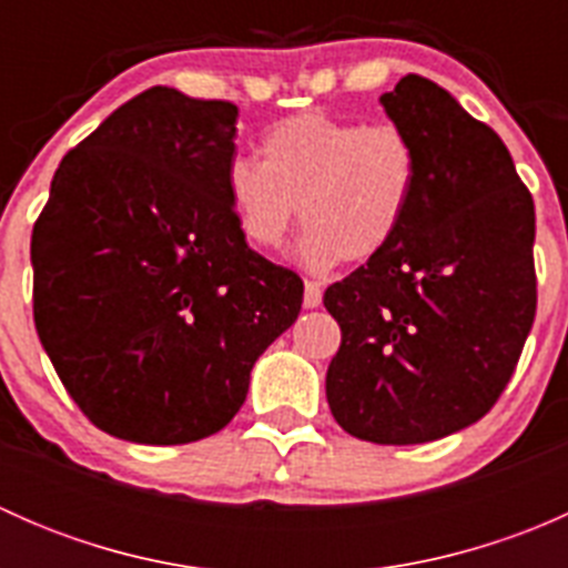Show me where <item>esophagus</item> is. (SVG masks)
Here are the masks:
<instances>
[{
  "label": "esophagus",
  "mask_w": 568,
  "mask_h": 568,
  "mask_svg": "<svg viewBox=\"0 0 568 568\" xmlns=\"http://www.w3.org/2000/svg\"><path fill=\"white\" fill-rule=\"evenodd\" d=\"M321 285L316 280H305V307H318L321 305Z\"/></svg>",
  "instance_id": "34e87169"
}]
</instances>
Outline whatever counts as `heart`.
<instances>
[{
  "instance_id": "1",
  "label": "heart",
  "mask_w": 568,
  "mask_h": 568,
  "mask_svg": "<svg viewBox=\"0 0 568 568\" xmlns=\"http://www.w3.org/2000/svg\"><path fill=\"white\" fill-rule=\"evenodd\" d=\"M261 153L263 162L227 164L239 227L255 247L277 250L300 214L307 231L296 257L311 272L379 255L404 227L420 181L415 140L395 123L300 112L263 134Z\"/></svg>"
}]
</instances>
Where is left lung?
<instances>
[{
    "label": "left lung",
    "mask_w": 568,
    "mask_h": 568,
    "mask_svg": "<svg viewBox=\"0 0 568 568\" xmlns=\"http://www.w3.org/2000/svg\"><path fill=\"white\" fill-rule=\"evenodd\" d=\"M382 106L409 131L420 181L398 236L324 294L341 324L326 400L376 445L434 443L506 390L536 318V211L486 123L417 73Z\"/></svg>",
    "instance_id": "8db88e82"
}]
</instances>
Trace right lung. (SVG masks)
I'll return each mask as SVG.
<instances>
[{"label": "right lung", "instance_id": "1", "mask_svg": "<svg viewBox=\"0 0 568 568\" xmlns=\"http://www.w3.org/2000/svg\"><path fill=\"white\" fill-rule=\"evenodd\" d=\"M239 109L151 88L57 168L32 227V313L93 426L142 445L216 434L302 311L300 274L250 250L225 173Z\"/></svg>", "mask_w": 568, "mask_h": 568}]
</instances>
